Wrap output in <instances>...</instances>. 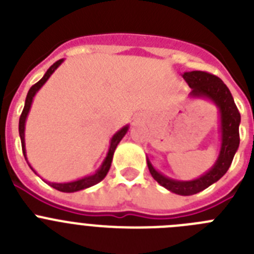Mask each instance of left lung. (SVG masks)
<instances>
[{
  "mask_svg": "<svg viewBox=\"0 0 254 254\" xmlns=\"http://www.w3.org/2000/svg\"><path fill=\"white\" fill-rule=\"evenodd\" d=\"M192 91L190 99H203L214 103L219 109V133H220V151L216 161L206 173L198 178L190 181H178L164 176L156 170L147 158V167L152 178L159 185L168 190L181 196H190L206 190L228 172L235 152L239 147V125L241 114L235 105L233 95L219 77L203 72V71H190L183 75Z\"/></svg>",
  "mask_w": 254,
  "mask_h": 254,
  "instance_id": "8db88e82",
  "label": "left lung"
}]
</instances>
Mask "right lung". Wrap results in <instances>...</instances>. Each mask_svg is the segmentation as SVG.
Returning <instances> with one entry per match:
<instances>
[{
	"label": "right lung",
	"mask_w": 254,
	"mask_h": 254,
	"mask_svg": "<svg viewBox=\"0 0 254 254\" xmlns=\"http://www.w3.org/2000/svg\"><path fill=\"white\" fill-rule=\"evenodd\" d=\"M62 64H64V60L57 61L56 64H52V66L47 69V72L44 73L43 77L40 78L37 84L33 85V86L30 87V90H29L28 95H26L25 105H24V109H22V113H21V116H20V121H19V134H20V140H21L22 154H24V156H25L26 161H28V158H26V149H25V123H26V118H28L29 112H30L31 104H33L34 96L37 95L38 91L42 89V86H43V85L48 81V78L53 75V72H55L56 69H57ZM128 128H129V126L126 125V126H123L120 131H117L116 133L113 134V137L111 138V145H109V149H108L107 156H105L104 160H103V163H102V165H100V167L95 170V173H94V174L82 177V178L76 179V181H72V182H64V183L48 182V185L51 186V187L55 188V190H61V192L72 193V192H77V190H86V188L91 187V186H95L96 183L102 182L103 179L105 178V176L108 174V172H109V168H111V165H112V160H113V154H114V151H116V147L118 146V143L121 142V140L125 137V134L127 133ZM28 165L30 167V169L33 170L35 174H37V172L33 169V167H31L30 164H29V161H28Z\"/></svg>",
	"instance_id": "obj_1"
}]
</instances>
